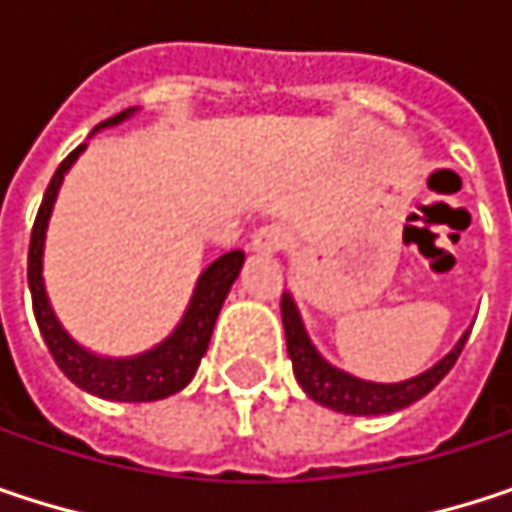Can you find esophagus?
Returning a JSON list of instances; mask_svg holds the SVG:
<instances>
[{
	"mask_svg": "<svg viewBox=\"0 0 512 512\" xmlns=\"http://www.w3.org/2000/svg\"><path fill=\"white\" fill-rule=\"evenodd\" d=\"M287 246V231L278 225H263L252 237V252L255 255H278Z\"/></svg>",
	"mask_w": 512,
	"mask_h": 512,
	"instance_id": "esophagus-1",
	"label": "esophagus"
}]
</instances>
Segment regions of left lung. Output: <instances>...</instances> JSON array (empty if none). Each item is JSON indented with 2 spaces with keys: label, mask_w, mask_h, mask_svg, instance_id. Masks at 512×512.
<instances>
[{
  "label": "left lung",
  "mask_w": 512,
  "mask_h": 512,
  "mask_svg": "<svg viewBox=\"0 0 512 512\" xmlns=\"http://www.w3.org/2000/svg\"><path fill=\"white\" fill-rule=\"evenodd\" d=\"M281 323H284V335H287V356L293 361V373H296V382L302 385V391L314 403L344 412V415H388V412H400V409L412 406L415 400L427 397L448 376V370L457 364L462 347L468 341V329H465L460 341L451 347V353L439 358L433 367H427L418 376H409L403 382H370V379L353 376L323 358V353L314 347V341L305 329V320L299 314L293 293H287V290L281 293Z\"/></svg>",
  "instance_id": "8db88e82"
}]
</instances>
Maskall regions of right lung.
Instances as JSON below:
<instances>
[{
	"mask_svg": "<svg viewBox=\"0 0 512 512\" xmlns=\"http://www.w3.org/2000/svg\"><path fill=\"white\" fill-rule=\"evenodd\" d=\"M136 115V109H124L121 115H112L109 121L97 124L94 133L118 127L124 121H130ZM91 133V136H94ZM85 145H79L73 154L67 156L58 171L52 174L50 186L44 192L35 228H32V243H29V290H32V305H35V320L38 329L50 347L55 364L61 367V373L79 385L82 391L103 397V400H118V403H151L171 397L177 391H183L201 358L207 353L216 317L246 263V255L240 249L225 252L216 257L195 281V290L189 296V305L180 317V323L159 341L151 350L136 353V356H100L91 353L88 347H82L58 320V314L52 311L50 296H47V284H44V246H47V228H50L52 207L58 198V189L64 183V174L73 168V162L82 156Z\"/></svg>",
	"mask_w": 512,
	"mask_h": 512,
	"instance_id": "right-lung-1",
	"label": "right lung"
}]
</instances>
